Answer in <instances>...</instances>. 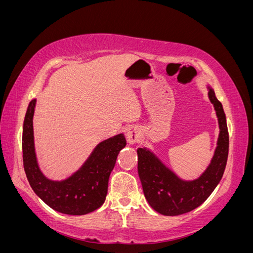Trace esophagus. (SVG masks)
I'll use <instances>...</instances> for the list:
<instances>
[{
	"instance_id": "obj_1",
	"label": "esophagus",
	"mask_w": 253,
	"mask_h": 253,
	"mask_svg": "<svg viewBox=\"0 0 253 253\" xmlns=\"http://www.w3.org/2000/svg\"><path fill=\"white\" fill-rule=\"evenodd\" d=\"M139 138V132L136 127H129L126 132V139L129 143H134Z\"/></svg>"
}]
</instances>
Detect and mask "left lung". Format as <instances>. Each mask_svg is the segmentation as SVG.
I'll use <instances>...</instances> for the list:
<instances>
[{
    "label": "left lung",
    "mask_w": 253,
    "mask_h": 253,
    "mask_svg": "<svg viewBox=\"0 0 253 253\" xmlns=\"http://www.w3.org/2000/svg\"><path fill=\"white\" fill-rule=\"evenodd\" d=\"M208 95L218 118L219 135L211 164L197 179L182 180L152 152L144 148L137 150L138 174L144 196L152 208L164 215H180L194 210L210 196L223 177L229 152L226 115L211 87Z\"/></svg>",
    "instance_id": "left-lung-1"
}]
</instances>
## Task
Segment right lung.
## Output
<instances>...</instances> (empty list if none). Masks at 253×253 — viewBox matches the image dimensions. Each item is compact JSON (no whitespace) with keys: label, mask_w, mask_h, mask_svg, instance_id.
Here are the masks:
<instances>
[{"label":"right lung","mask_w":253,"mask_h":253,"mask_svg":"<svg viewBox=\"0 0 253 253\" xmlns=\"http://www.w3.org/2000/svg\"><path fill=\"white\" fill-rule=\"evenodd\" d=\"M36 99L30 101L23 125V165L30 187L41 200L58 212L83 215L101 207L108 194L109 177L121 149L126 144L119 134L99 143L88 159L71 177L53 181L45 177L37 163L33 117Z\"/></svg>","instance_id":"1"}]
</instances>
